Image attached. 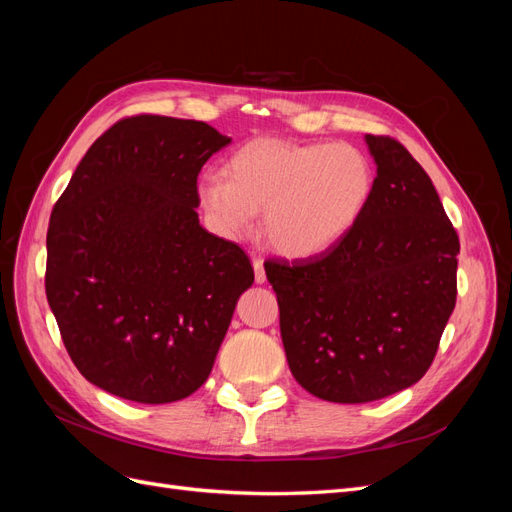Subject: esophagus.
I'll return each mask as SVG.
<instances>
[{"mask_svg": "<svg viewBox=\"0 0 512 512\" xmlns=\"http://www.w3.org/2000/svg\"><path fill=\"white\" fill-rule=\"evenodd\" d=\"M252 265H254V280H256V284H265L267 273H265V267H262V260L254 258Z\"/></svg>", "mask_w": 512, "mask_h": 512, "instance_id": "esophagus-1", "label": "esophagus"}]
</instances>
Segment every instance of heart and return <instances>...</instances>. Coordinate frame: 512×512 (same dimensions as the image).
<instances>
[{"label":"heart","mask_w":512,"mask_h":512,"mask_svg":"<svg viewBox=\"0 0 512 512\" xmlns=\"http://www.w3.org/2000/svg\"><path fill=\"white\" fill-rule=\"evenodd\" d=\"M226 168L228 179L207 173L198 181L209 226L224 239H241L262 211V235L288 258L331 250L363 218L374 192V168L352 145L256 138Z\"/></svg>","instance_id":"1"}]
</instances>
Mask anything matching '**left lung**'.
<instances>
[{
    "instance_id": "1",
    "label": "left lung",
    "mask_w": 512,
    "mask_h": 512,
    "mask_svg": "<svg viewBox=\"0 0 512 512\" xmlns=\"http://www.w3.org/2000/svg\"><path fill=\"white\" fill-rule=\"evenodd\" d=\"M365 143L378 175L363 218L327 252L265 262L292 376L335 404L421 380L457 299L459 237L429 175L395 138Z\"/></svg>"
}]
</instances>
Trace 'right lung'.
Returning a JSON list of instances; mask_svg holds the SVG:
<instances>
[{
	"label": "right lung",
	"mask_w": 512,
	"mask_h": 512,
	"mask_svg": "<svg viewBox=\"0 0 512 512\" xmlns=\"http://www.w3.org/2000/svg\"><path fill=\"white\" fill-rule=\"evenodd\" d=\"M230 143L205 121L136 115L89 147L46 232V299L76 369L170 404L209 378L241 292L237 243L198 222L200 168Z\"/></svg>",
	"instance_id": "right-lung-1"
}]
</instances>
